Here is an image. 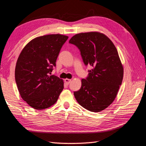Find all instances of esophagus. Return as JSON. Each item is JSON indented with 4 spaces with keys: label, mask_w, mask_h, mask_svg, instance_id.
Segmentation results:
<instances>
[{
    "label": "esophagus",
    "mask_w": 146,
    "mask_h": 146,
    "mask_svg": "<svg viewBox=\"0 0 146 146\" xmlns=\"http://www.w3.org/2000/svg\"><path fill=\"white\" fill-rule=\"evenodd\" d=\"M70 82H71V80H70V79H69V78H66L64 80V82L67 85H69Z\"/></svg>",
    "instance_id": "obj_1"
}]
</instances>
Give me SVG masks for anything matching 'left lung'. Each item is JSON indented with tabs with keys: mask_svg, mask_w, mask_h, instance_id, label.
<instances>
[{
	"mask_svg": "<svg viewBox=\"0 0 146 146\" xmlns=\"http://www.w3.org/2000/svg\"><path fill=\"white\" fill-rule=\"evenodd\" d=\"M69 42L76 46L85 66H92L82 86L74 94L82 107L92 112L102 111L111 104L121 85L123 69L116 47L98 32L74 35Z\"/></svg>",
	"mask_w": 146,
	"mask_h": 146,
	"instance_id": "left-lung-1",
	"label": "left lung"
}]
</instances>
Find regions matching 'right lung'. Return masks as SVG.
I'll return each instance as SVG.
<instances>
[{"label": "right lung", "instance_id": "add662e5", "mask_svg": "<svg viewBox=\"0 0 146 146\" xmlns=\"http://www.w3.org/2000/svg\"><path fill=\"white\" fill-rule=\"evenodd\" d=\"M68 36L48 35L32 39L17 59L15 80L20 95L30 107L44 110L56 103L64 88L63 80L51 75Z\"/></svg>", "mask_w": 146, "mask_h": 146}]
</instances>
